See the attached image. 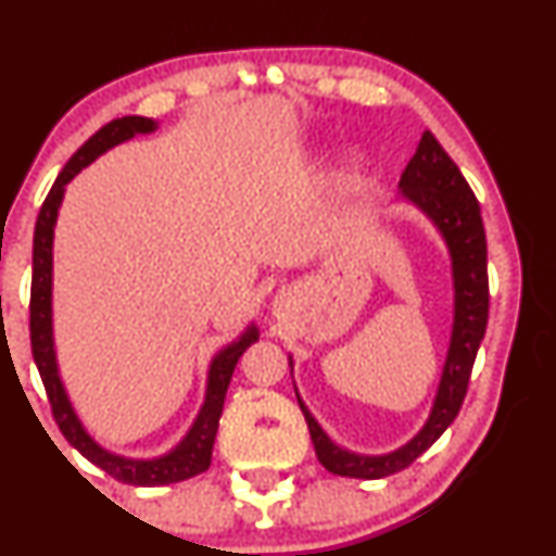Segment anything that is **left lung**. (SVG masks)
I'll return each instance as SVG.
<instances>
[{
  "instance_id": "left-lung-1",
  "label": "left lung",
  "mask_w": 556,
  "mask_h": 556,
  "mask_svg": "<svg viewBox=\"0 0 556 556\" xmlns=\"http://www.w3.org/2000/svg\"><path fill=\"white\" fill-rule=\"evenodd\" d=\"M400 190L413 201L433 225L439 227L452 256V277H455V324H452L450 353H446L444 374L439 381L433 410L416 439L389 455H353L337 446L308 407L300 402L316 457L329 473L348 478H384L400 473L413 460H418L429 446L446 431V426L460 413L465 392H468L470 371L476 353L486 334L489 321V274H486V232H483L481 206L473 190L450 154L439 146L429 130L420 136V143L400 177Z\"/></svg>"
}]
</instances>
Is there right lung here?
I'll use <instances>...</instances> for the list:
<instances>
[{
	"label": "right lung",
	"mask_w": 556,
	"mask_h": 556,
	"mask_svg": "<svg viewBox=\"0 0 556 556\" xmlns=\"http://www.w3.org/2000/svg\"><path fill=\"white\" fill-rule=\"evenodd\" d=\"M154 130L156 123L149 117L112 119L110 125H104L99 132H93V136L70 156L65 169L60 172L52 190H49L41 212H38L34 232V279H30V350H34V361L38 366V374H41L43 389H47V397L49 405H52V416L56 420V426H60V431L65 433L67 442L73 444L86 460L99 465L101 470H106V473L117 478V481L132 483V486H167V483L188 481V478L208 470L229 379H232L235 366H238L240 355L245 353L248 344L258 340V329L251 327L240 340L227 344V348L216 355L212 361V368H208L206 402H203L201 413H198L193 429H190L188 437L164 457H154V460H127V457L112 455V452L101 450V446L88 437L86 429H83L73 405H70L60 371H56L52 337V240L56 212H60L62 195H65V185L73 180L83 167H88L96 156L110 151L112 146L123 143V140L138 136V132Z\"/></svg>",
	"instance_id": "obj_1"
}]
</instances>
